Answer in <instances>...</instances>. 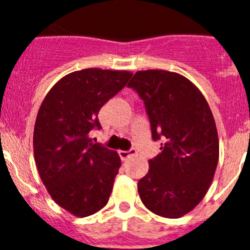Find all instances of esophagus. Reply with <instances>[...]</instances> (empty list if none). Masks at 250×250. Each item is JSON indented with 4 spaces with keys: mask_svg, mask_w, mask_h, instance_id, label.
<instances>
[{
    "mask_svg": "<svg viewBox=\"0 0 250 250\" xmlns=\"http://www.w3.org/2000/svg\"><path fill=\"white\" fill-rule=\"evenodd\" d=\"M137 150L134 148H130L129 150H120V157L122 160H127L128 158L136 155Z\"/></svg>",
    "mask_w": 250,
    "mask_h": 250,
    "instance_id": "esophagus-1",
    "label": "esophagus"
}]
</instances>
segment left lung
Instances as JSON below:
<instances>
[{
	"mask_svg": "<svg viewBox=\"0 0 250 250\" xmlns=\"http://www.w3.org/2000/svg\"><path fill=\"white\" fill-rule=\"evenodd\" d=\"M128 87L144 101L154 141H164L138 183L142 202L158 216L183 217L205 197L218 163L211 108L201 91L178 72L137 71Z\"/></svg>",
	"mask_w": 250,
	"mask_h": 250,
	"instance_id": "left-lung-1",
	"label": "left lung"
}]
</instances>
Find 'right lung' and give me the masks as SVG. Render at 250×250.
I'll use <instances>...</instances> for the list:
<instances>
[{"mask_svg":"<svg viewBox=\"0 0 250 250\" xmlns=\"http://www.w3.org/2000/svg\"><path fill=\"white\" fill-rule=\"evenodd\" d=\"M120 70L83 69L67 74L46 93L37 114L34 160L49 195L76 217L108 202L121 159L117 151L92 143L101 107L132 78Z\"/></svg>","mask_w":250,"mask_h":250,"instance_id":"add662e5","label":"right lung"}]
</instances>
